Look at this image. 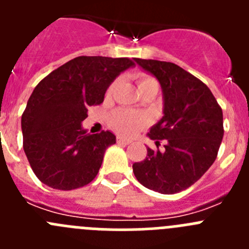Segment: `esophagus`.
Listing matches in <instances>:
<instances>
[{"instance_id":"34e87169","label":"esophagus","mask_w":249,"mask_h":249,"mask_svg":"<svg viewBox=\"0 0 249 249\" xmlns=\"http://www.w3.org/2000/svg\"><path fill=\"white\" fill-rule=\"evenodd\" d=\"M117 143L124 144V146H126V144L131 143V141L126 140V138H123V137H118V138H117Z\"/></svg>"}]
</instances>
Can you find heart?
Wrapping results in <instances>:
<instances>
[{
  "label": "heart",
  "instance_id": "obj_1",
  "mask_svg": "<svg viewBox=\"0 0 249 249\" xmlns=\"http://www.w3.org/2000/svg\"><path fill=\"white\" fill-rule=\"evenodd\" d=\"M157 82L153 77L148 74H140L137 78L138 87H143V86L149 85V83ZM118 87V81H113L109 85V87L106 91V96L111 97L112 94L116 92ZM109 123H111L112 128L117 131L122 136H132L137 133L140 129L147 126L148 120L144 114L137 113V112L129 111V109H117L111 114L109 117Z\"/></svg>",
  "mask_w": 249,
  "mask_h": 249
}]
</instances>
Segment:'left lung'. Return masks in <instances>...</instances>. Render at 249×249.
I'll return each mask as SVG.
<instances>
[{
	"mask_svg": "<svg viewBox=\"0 0 249 249\" xmlns=\"http://www.w3.org/2000/svg\"><path fill=\"white\" fill-rule=\"evenodd\" d=\"M160 81L163 117L152 127L151 140L164 151L147 148V157L133 163L137 181L163 195L187 190L213 164L223 138V113L211 89L172 62L135 58Z\"/></svg>",
	"mask_w": 249,
	"mask_h": 249,
	"instance_id": "left-lung-1",
	"label": "left lung"
}]
</instances>
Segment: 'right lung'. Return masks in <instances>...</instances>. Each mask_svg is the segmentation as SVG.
I'll list each match as a JSON object with an SVG mask.
<instances>
[{"mask_svg": "<svg viewBox=\"0 0 249 249\" xmlns=\"http://www.w3.org/2000/svg\"><path fill=\"white\" fill-rule=\"evenodd\" d=\"M133 65L127 57L80 56L36 86L21 126L23 149L42 183L71 191L93 181L116 136L109 131L89 135L81 124L89 107L103 102L114 78Z\"/></svg>", "mask_w": 249, "mask_h": 249, "instance_id": "obj_1", "label": "right lung"}]
</instances>
